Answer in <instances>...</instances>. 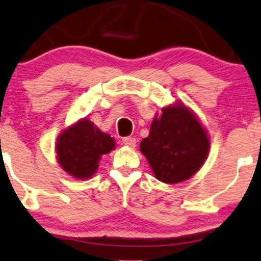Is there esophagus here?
I'll list each match as a JSON object with an SVG mask.
<instances>
[{
	"label": "esophagus",
	"mask_w": 261,
	"mask_h": 261,
	"mask_svg": "<svg viewBox=\"0 0 261 261\" xmlns=\"http://www.w3.org/2000/svg\"><path fill=\"white\" fill-rule=\"evenodd\" d=\"M122 144L130 148H135L136 147V139H134V137H124V139H122Z\"/></svg>",
	"instance_id": "1"
}]
</instances>
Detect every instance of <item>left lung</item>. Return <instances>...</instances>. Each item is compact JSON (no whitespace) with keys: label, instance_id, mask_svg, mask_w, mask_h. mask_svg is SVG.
<instances>
[{"label":"left lung","instance_id":"obj_1","mask_svg":"<svg viewBox=\"0 0 261 261\" xmlns=\"http://www.w3.org/2000/svg\"><path fill=\"white\" fill-rule=\"evenodd\" d=\"M211 147L207 128L181 100L156 113L150 134L140 144L159 181L168 185L187 181L204 165Z\"/></svg>","mask_w":261,"mask_h":261}]
</instances>
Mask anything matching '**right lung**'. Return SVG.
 I'll return each mask as SVG.
<instances>
[{
  "label": "right lung",
  "mask_w": 261,
  "mask_h": 261,
  "mask_svg": "<svg viewBox=\"0 0 261 261\" xmlns=\"http://www.w3.org/2000/svg\"><path fill=\"white\" fill-rule=\"evenodd\" d=\"M115 140L88 117L63 128L56 142L57 162L75 179H89L96 173L104 154L115 150Z\"/></svg>",
  "instance_id": "right-lung-1"
}]
</instances>
